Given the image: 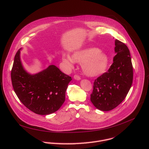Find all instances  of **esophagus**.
<instances>
[{"mask_svg": "<svg viewBox=\"0 0 149 149\" xmlns=\"http://www.w3.org/2000/svg\"><path fill=\"white\" fill-rule=\"evenodd\" d=\"M74 78L77 79V80H80L81 79V77L78 75H75L74 76Z\"/></svg>", "mask_w": 149, "mask_h": 149, "instance_id": "obj_1", "label": "esophagus"}]
</instances>
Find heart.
Wrapping results in <instances>:
<instances>
[{"label":"heart","instance_id":"heart-1","mask_svg":"<svg viewBox=\"0 0 149 149\" xmlns=\"http://www.w3.org/2000/svg\"><path fill=\"white\" fill-rule=\"evenodd\" d=\"M62 61L68 69L73 68L74 61L82 63V68L86 75L95 77L105 72L109 63V58L98 48H90L74 52L72 58L63 55Z\"/></svg>","mask_w":149,"mask_h":149}]
</instances>
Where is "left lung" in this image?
<instances>
[{"label": "left lung", "mask_w": 149, "mask_h": 149, "mask_svg": "<svg viewBox=\"0 0 149 149\" xmlns=\"http://www.w3.org/2000/svg\"><path fill=\"white\" fill-rule=\"evenodd\" d=\"M116 55L108 71L95 79L91 101L100 110L107 111L125 99L133 82V68L130 51L123 42L115 40Z\"/></svg>", "instance_id": "left-lung-1"}]
</instances>
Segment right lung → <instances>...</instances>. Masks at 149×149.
Segmentation results:
<instances>
[{
  "mask_svg": "<svg viewBox=\"0 0 149 149\" xmlns=\"http://www.w3.org/2000/svg\"><path fill=\"white\" fill-rule=\"evenodd\" d=\"M16 52L11 71L13 90L22 103L32 112L48 115L59 109L65 100L71 77L54 65L34 75L28 73Z\"/></svg>",
  "mask_w": 149,
  "mask_h": 149,
  "instance_id": "add662e5",
  "label": "right lung"
}]
</instances>
